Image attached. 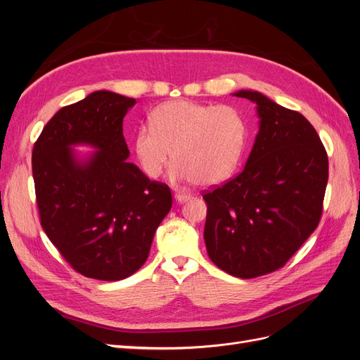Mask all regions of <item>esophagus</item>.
<instances>
[{
  "label": "esophagus",
  "instance_id": "esophagus-1",
  "mask_svg": "<svg viewBox=\"0 0 360 360\" xmlns=\"http://www.w3.org/2000/svg\"><path fill=\"white\" fill-rule=\"evenodd\" d=\"M174 198H176V201L179 202H184L192 198L191 193H181V192H176V195H174Z\"/></svg>",
  "mask_w": 360,
  "mask_h": 360
}]
</instances>
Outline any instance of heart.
<instances>
[{
	"label": "heart",
	"instance_id": "heart-1",
	"mask_svg": "<svg viewBox=\"0 0 360 360\" xmlns=\"http://www.w3.org/2000/svg\"><path fill=\"white\" fill-rule=\"evenodd\" d=\"M150 124L134 138L135 156L150 179L169 165L172 151V180L216 186L236 171L246 144L245 118L228 105L167 102L151 112Z\"/></svg>",
	"mask_w": 360,
	"mask_h": 360
}]
</instances>
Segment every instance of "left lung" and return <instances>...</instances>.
Wrapping results in <instances>:
<instances>
[{
  "instance_id": "left-lung-1",
  "label": "left lung",
  "mask_w": 360,
  "mask_h": 360,
  "mask_svg": "<svg viewBox=\"0 0 360 360\" xmlns=\"http://www.w3.org/2000/svg\"><path fill=\"white\" fill-rule=\"evenodd\" d=\"M234 96L257 105L259 130L243 171L202 195L204 240L217 267L250 279L281 269L317 228L329 160L300 112L258 91Z\"/></svg>"
}]
</instances>
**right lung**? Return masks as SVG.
<instances>
[{
    "label": "right lung",
    "instance_id": "add662e5",
    "mask_svg": "<svg viewBox=\"0 0 360 360\" xmlns=\"http://www.w3.org/2000/svg\"><path fill=\"white\" fill-rule=\"evenodd\" d=\"M136 103L94 91L64 106L32 148V177L40 224L78 274L101 281L134 275L172 205L167 184L151 181L134 163L123 118ZM75 145L96 151L81 158Z\"/></svg>",
    "mask_w": 360,
    "mask_h": 360
}]
</instances>
